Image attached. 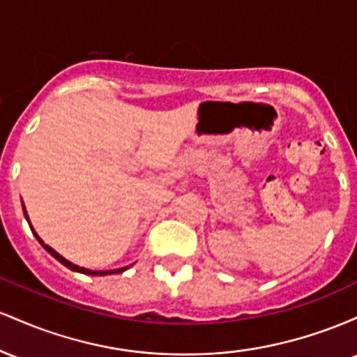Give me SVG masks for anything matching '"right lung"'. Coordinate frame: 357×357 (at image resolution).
I'll return each instance as SVG.
<instances>
[{"mask_svg": "<svg viewBox=\"0 0 357 357\" xmlns=\"http://www.w3.org/2000/svg\"><path fill=\"white\" fill-rule=\"evenodd\" d=\"M23 213H24V218H26V221H28V225H30V228H31V231H33V235L36 236V240L40 241V245H42V247L47 250L48 253H50V255L53 257V258H56V260L60 261L61 265H65V267L67 268H70V270H73V272H79V273H85V275H112V273H122L124 272V270H127L130 267H122V268H116V270H89V268H84V267H79V265H75V264H72V261H68L67 258H63L60 255V253H56L55 250H53L52 247H48L47 243H45V241L40 238L38 235H36V231L33 230V227H31V223H30V218H28V213H26V210H24V204H23Z\"/></svg>", "mask_w": 357, "mask_h": 357, "instance_id": "right-lung-1", "label": "right lung"}]
</instances>
